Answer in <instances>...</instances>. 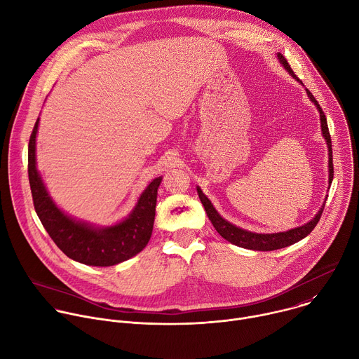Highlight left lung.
I'll return each instance as SVG.
<instances>
[{
	"mask_svg": "<svg viewBox=\"0 0 359 359\" xmlns=\"http://www.w3.org/2000/svg\"><path fill=\"white\" fill-rule=\"evenodd\" d=\"M278 59L280 62V65L289 72V74L296 79L300 84H303L297 76L293 73L290 65L287 63V60L283 57L282 53H278ZM306 93L309 95V98L314 102V105L317 107L318 112H320V123H321V133H323V137L327 142V148H328V183L331 184L332 182V177H334V166H332V149H331V137H330V133H328V126H327V118L320 107V104L317 102V100L314 98V95L306 88ZM330 189V186H328ZM197 193H198V197L201 200V204L204 205V210L211 221V224L214 225V228L217 229V232L224 238V240H226L228 243L236 245V247H241V248H245V250H254V251H275V250H280V248H285V247H289V245H293L296 243H299L300 240H303V238H306L313 229L314 226L317 225V222L320 221V217L323 214V210H324V205H325V201L323 203L320 211L309 221L306 222L304 225L302 226H296V228H292L289 231H283V232H275V233H257V232H251V231H247V229H243L240 226H236L233 224H231L229 221H226L225 218H222L218 211L214 208L212 203L208 200V197L201 191L200 187H197ZM327 200V197H325Z\"/></svg>",
	"mask_w": 359,
	"mask_h": 359,
	"instance_id": "obj_1",
	"label": "left lung"
}]
</instances>
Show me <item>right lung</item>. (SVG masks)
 <instances>
[{
	"label": "right lung",
	"instance_id": "add662e5",
	"mask_svg": "<svg viewBox=\"0 0 359 359\" xmlns=\"http://www.w3.org/2000/svg\"><path fill=\"white\" fill-rule=\"evenodd\" d=\"M38 126L39 118L28 145V176L35 211L53 243L70 259L88 266H112L140 254L151 240L162 176L147 186L131 214L123 221L95 226L76 219L55 204L36 169Z\"/></svg>",
	"mask_w": 359,
	"mask_h": 359
}]
</instances>
